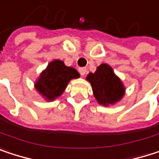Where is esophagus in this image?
Instances as JSON below:
<instances>
[{
  "instance_id": "obj_1",
  "label": "esophagus",
  "mask_w": 159,
  "mask_h": 159,
  "mask_svg": "<svg viewBox=\"0 0 159 159\" xmlns=\"http://www.w3.org/2000/svg\"><path fill=\"white\" fill-rule=\"evenodd\" d=\"M79 72H80V75H81L82 76H84V75L86 74V68H84V67H82V68H80Z\"/></svg>"
}]
</instances>
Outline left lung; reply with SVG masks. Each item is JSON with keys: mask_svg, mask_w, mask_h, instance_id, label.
I'll return each mask as SVG.
<instances>
[{"mask_svg": "<svg viewBox=\"0 0 159 159\" xmlns=\"http://www.w3.org/2000/svg\"><path fill=\"white\" fill-rule=\"evenodd\" d=\"M86 80L91 84L94 97L100 105H113L124 96L123 84L106 63L100 64L94 74L89 73Z\"/></svg>", "mask_w": 159, "mask_h": 159, "instance_id": "obj_1", "label": "left lung"}]
</instances>
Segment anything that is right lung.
<instances>
[{
  "instance_id": "1",
  "label": "right lung",
  "mask_w": 159,
  "mask_h": 159,
  "mask_svg": "<svg viewBox=\"0 0 159 159\" xmlns=\"http://www.w3.org/2000/svg\"><path fill=\"white\" fill-rule=\"evenodd\" d=\"M79 76L75 69L66 66L62 61L54 60L40 74L35 83V88L46 100L52 101L63 93L71 80Z\"/></svg>"
}]
</instances>
